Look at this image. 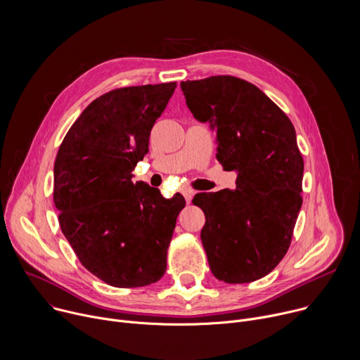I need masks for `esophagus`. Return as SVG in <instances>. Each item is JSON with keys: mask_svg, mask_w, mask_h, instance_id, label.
<instances>
[{"mask_svg": "<svg viewBox=\"0 0 360 360\" xmlns=\"http://www.w3.org/2000/svg\"><path fill=\"white\" fill-rule=\"evenodd\" d=\"M192 195H193V192H192V191H184V196H185L186 203H191V200H192Z\"/></svg>", "mask_w": 360, "mask_h": 360, "instance_id": "1", "label": "esophagus"}]
</instances>
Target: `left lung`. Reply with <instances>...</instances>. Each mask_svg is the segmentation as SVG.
Listing matches in <instances>:
<instances>
[{"mask_svg": "<svg viewBox=\"0 0 360 360\" xmlns=\"http://www.w3.org/2000/svg\"><path fill=\"white\" fill-rule=\"evenodd\" d=\"M186 105L217 132V158L236 171V189L193 198L207 222L200 239L214 276L248 283L286 255L302 207L303 158L286 114L253 84L215 75L182 81Z\"/></svg>", "mask_w": 360, "mask_h": 360, "instance_id": "left-lung-1", "label": "left lung"}]
</instances>
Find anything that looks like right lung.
<instances>
[{
	"label": "right lung",
	"mask_w": 360,
	"mask_h": 360,
	"mask_svg": "<svg viewBox=\"0 0 360 360\" xmlns=\"http://www.w3.org/2000/svg\"><path fill=\"white\" fill-rule=\"evenodd\" d=\"M176 82L112 89L94 99L60 145L54 203L82 266L115 288L155 283L185 199L132 182Z\"/></svg>",
	"instance_id": "obj_1"
}]
</instances>
